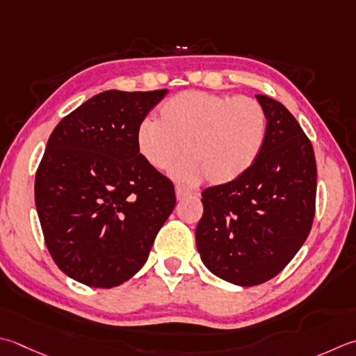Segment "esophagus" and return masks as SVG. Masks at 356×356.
<instances>
[{
    "instance_id": "esophagus-1",
    "label": "esophagus",
    "mask_w": 356,
    "mask_h": 356,
    "mask_svg": "<svg viewBox=\"0 0 356 356\" xmlns=\"http://www.w3.org/2000/svg\"><path fill=\"white\" fill-rule=\"evenodd\" d=\"M190 194H191V191L188 190V188H185L182 185H177L176 186V197H177V200H182L186 196H190Z\"/></svg>"
}]
</instances>
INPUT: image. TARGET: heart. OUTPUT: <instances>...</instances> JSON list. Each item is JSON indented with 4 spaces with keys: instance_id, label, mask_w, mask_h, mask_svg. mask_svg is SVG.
I'll use <instances>...</instances> for the list:
<instances>
[{
    "instance_id": "1",
    "label": "heart",
    "mask_w": 356,
    "mask_h": 356,
    "mask_svg": "<svg viewBox=\"0 0 356 356\" xmlns=\"http://www.w3.org/2000/svg\"><path fill=\"white\" fill-rule=\"evenodd\" d=\"M267 138V115L250 97L185 90L165 100L159 122L146 120L136 129V145L151 168L172 170L180 182L225 185L242 177L259 159Z\"/></svg>"
}]
</instances>
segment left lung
Instances as JSON below:
<instances>
[{
    "label": "left lung",
    "instance_id": "obj_1",
    "mask_svg": "<svg viewBox=\"0 0 356 356\" xmlns=\"http://www.w3.org/2000/svg\"><path fill=\"white\" fill-rule=\"evenodd\" d=\"M267 138L242 177L202 193L196 245L205 267L241 287L262 284L293 259L315 218L316 162L312 143L289 109L256 95Z\"/></svg>",
    "mask_w": 356,
    "mask_h": 356
}]
</instances>
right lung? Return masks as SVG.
Here are the masks:
<instances>
[{"label":"right lung","mask_w":356,"mask_h":356,"mask_svg":"<svg viewBox=\"0 0 356 356\" xmlns=\"http://www.w3.org/2000/svg\"><path fill=\"white\" fill-rule=\"evenodd\" d=\"M168 89L104 90L55 127L35 176V205L63 273L111 289L143 267L176 207L170 179L145 162L136 129Z\"/></svg>","instance_id":"obj_1"}]
</instances>
